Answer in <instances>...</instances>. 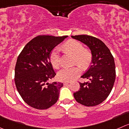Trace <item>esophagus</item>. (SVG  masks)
Returning <instances> with one entry per match:
<instances>
[{"instance_id": "obj_1", "label": "esophagus", "mask_w": 129, "mask_h": 129, "mask_svg": "<svg viewBox=\"0 0 129 129\" xmlns=\"http://www.w3.org/2000/svg\"><path fill=\"white\" fill-rule=\"evenodd\" d=\"M70 83H71V82H69V81H66V82H63V85H65V86H66V85L69 84H70Z\"/></svg>"}]
</instances>
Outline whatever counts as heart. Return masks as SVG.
Listing matches in <instances>:
<instances>
[{"mask_svg":"<svg viewBox=\"0 0 129 129\" xmlns=\"http://www.w3.org/2000/svg\"><path fill=\"white\" fill-rule=\"evenodd\" d=\"M67 53L74 56V63H77L82 68H86L90 64L92 58L91 53L87 50L84 49L81 43L76 40H69L66 42L63 47ZM50 62L54 68L57 69L60 66V48H55L51 52ZM81 69L79 66L72 67H66L58 72V79L62 81H71L74 79L81 74Z\"/></svg>","mask_w":129,"mask_h":129,"instance_id":"obj_1","label":"heart"}]
</instances>
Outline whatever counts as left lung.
<instances>
[{"label":"left lung","instance_id":"1","mask_svg":"<svg viewBox=\"0 0 129 129\" xmlns=\"http://www.w3.org/2000/svg\"><path fill=\"white\" fill-rule=\"evenodd\" d=\"M89 47L92 55L91 66L81 76L89 81L79 82L80 89L74 93L78 103L87 107H94L105 100L110 93L115 80L114 58L102 41L91 36H72Z\"/></svg>","mask_w":129,"mask_h":129}]
</instances>
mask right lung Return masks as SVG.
<instances>
[{"instance_id": "obj_1", "label": "right lung", "mask_w": 129, "mask_h": 129, "mask_svg": "<svg viewBox=\"0 0 129 129\" xmlns=\"http://www.w3.org/2000/svg\"><path fill=\"white\" fill-rule=\"evenodd\" d=\"M67 37L38 36L26 45L17 57L15 84L21 98L30 107L47 109L58 100L63 83L48 82L56 75L50 55Z\"/></svg>"}]
</instances>
